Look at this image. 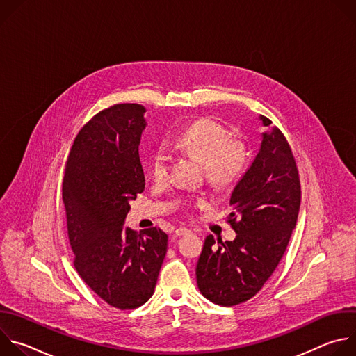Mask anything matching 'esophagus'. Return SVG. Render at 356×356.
Here are the masks:
<instances>
[{
    "label": "esophagus",
    "mask_w": 356,
    "mask_h": 356,
    "mask_svg": "<svg viewBox=\"0 0 356 356\" xmlns=\"http://www.w3.org/2000/svg\"><path fill=\"white\" fill-rule=\"evenodd\" d=\"M188 232H190L188 228H186V227H179V228L175 231V235H176V236H181V235H186V234H188Z\"/></svg>",
    "instance_id": "34e87169"
}]
</instances>
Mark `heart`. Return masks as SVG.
I'll use <instances>...</instances> for the list:
<instances>
[{
    "instance_id": "obj_1",
    "label": "heart",
    "mask_w": 356,
    "mask_h": 356,
    "mask_svg": "<svg viewBox=\"0 0 356 356\" xmlns=\"http://www.w3.org/2000/svg\"><path fill=\"white\" fill-rule=\"evenodd\" d=\"M172 145L204 165L206 176L214 184H231L245 172L246 150L243 145L234 142L228 129L213 118L194 121L172 139ZM170 161V155L165 149L154 152L150 156V172L155 181L162 183L168 179ZM200 204H202V200H197L194 206Z\"/></svg>"
}]
</instances>
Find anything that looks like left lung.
Masks as SVG:
<instances>
[{
	"label": "left lung",
	"mask_w": 356,
	"mask_h": 356,
	"mask_svg": "<svg viewBox=\"0 0 356 356\" xmlns=\"http://www.w3.org/2000/svg\"><path fill=\"white\" fill-rule=\"evenodd\" d=\"M265 127L272 121L259 117ZM298 170L289 142L277 128L262 134L255 161L235 186L227 221L234 241L209 235L197 262L201 294L231 307L255 296L282 261L300 210Z\"/></svg>",
	"instance_id": "8db88e82"
}]
</instances>
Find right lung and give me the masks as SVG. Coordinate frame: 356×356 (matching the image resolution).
<instances>
[{"instance_id":"add662e5","label":"right lung","mask_w":356,"mask_h":356,"mask_svg":"<svg viewBox=\"0 0 356 356\" xmlns=\"http://www.w3.org/2000/svg\"><path fill=\"white\" fill-rule=\"evenodd\" d=\"M140 104H115L79 132L63 177V202L74 268L110 306L132 310L155 291L168 250L161 228H124L129 201L145 190L139 143Z\"/></svg>"}]
</instances>
